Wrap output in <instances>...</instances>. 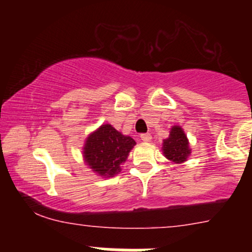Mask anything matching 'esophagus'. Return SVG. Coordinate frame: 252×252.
<instances>
[{"mask_svg": "<svg viewBox=\"0 0 252 252\" xmlns=\"http://www.w3.org/2000/svg\"><path fill=\"white\" fill-rule=\"evenodd\" d=\"M141 140H142L143 142H150V141H152V135H150V134H142V135H141Z\"/></svg>", "mask_w": 252, "mask_h": 252, "instance_id": "obj_1", "label": "esophagus"}]
</instances>
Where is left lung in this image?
<instances>
[{"label": "left lung", "instance_id": "8db88e82", "mask_svg": "<svg viewBox=\"0 0 252 252\" xmlns=\"http://www.w3.org/2000/svg\"><path fill=\"white\" fill-rule=\"evenodd\" d=\"M162 154L167 160L176 164L186 162L189 158L192 149L189 147V141L184 129L180 126H173L170 128L169 136L162 142Z\"/></svg>", "mask_w": 252, "mask_h": 252}]
</instances>
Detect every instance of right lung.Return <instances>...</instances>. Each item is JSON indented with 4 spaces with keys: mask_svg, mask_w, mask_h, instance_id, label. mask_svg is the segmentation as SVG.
I'll use <instances>...</instances> for the list:
<instances>
[{
    "mask_svg": "<svg viewBox=\"0 0 252 252\" xmlns=\"http://www.w3.org/2000/svg\"><path fill=\"white\" fill-rule=\"evenodd\" d=\"M136 144L134 138L123 135L106 123L88 135L83 147L86 166L102 178H112L121 172V164L128 158Z\"/></svg>",
    "mask_w": 252,
    "mask_h": 252,
    "instance_id": "1",
    "label": "right lung"
}]
</instances>
